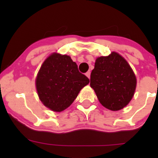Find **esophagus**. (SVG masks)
I'll use <instances>...</instances> for the list:
<instances>
[{
    "instance_id": "obj_1",
    "label": "esophagus",
    "mask_w": 158,
    "mask_h": 158,
    "mask_svg": "<svg viewBox=\"0 0 158 158\" xmlns=\"http://www.w3.org/2000/svg\"><path fill=\"white\" fill-rule=\"evenodd\" d=\"M85 75H86V77H88V79H90V71H88L86 73H85Z\"/></svg>"
}]
</instances>
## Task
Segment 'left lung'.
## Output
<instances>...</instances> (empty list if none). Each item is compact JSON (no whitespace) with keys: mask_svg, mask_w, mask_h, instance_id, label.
<instances>
[{"mask_svg":"<svg viewBox=\"0 0 158 158\" xmlns=\"http://www.w3.org/2000/svg\"><path fill=\"white\" fill-rule=\"evenodd\" d=\"M136 77L124 58L113 52L96 60L90 74V87L105 108L119 110L129 103L135 94Z\"/></svg>","mask_w":158,"mask_h":158,"instance_id":"1","label":"left lung"}]
</instances>
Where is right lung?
<instances>
[{
	"label": "right lung",
	"mask_w": 158,
	"mask_h": 158,
	"mask_svg": "<svg viewBox=\"0 0 158 158\" xmlns=\"http://www.w3.org/2000/svg\"><path fill=\"white\" fill-rule=\"evenodd\" d=\"M89 81L70 56L52 53L41 65L35 84L43 104L53 111L60 112L73 102Z\"/></svg>",
	"instance_id": "right-lung-1"
}]
</instances>
